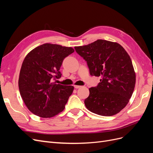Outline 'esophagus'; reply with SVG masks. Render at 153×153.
I'll return each mask as SVG.
<instances>
[{
    "label": "esophagus",
    "instance_id": "34e87169",
    "mask_svg": "<svg viewBox=\"0 0 153 153\" xmlns=\"http://www.w3.org/2000/svg\"><path fill=\"white\" fill-rule=\"evenodd\" d=\"M74 87H75V89H79V88L81 87V86H80V85H74Z\"/></svg>",
    "mask_w": 153,
    "mask_h": 153
}]
</instances>
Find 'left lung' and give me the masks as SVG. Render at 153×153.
Instances as JSON below:
<instances>
[{
    "label": "left lung",
    "mask_w": 153,
    "mask_h": 153,
    "mask_svg": "<svg viewBox=\"0 0 153 153\" xmlns=\"http://www.w3.org/2000/svg\"><path fill=\"white\" fill-rule=\"evenodd\" d=\"M75 49L87 62L90 75L101 77L98 85L89 89L84 101L87 108L102 116L119 113L129 102L136 81L126 51L117 43L103 39Z\"/></svg>",
    "instance_id": "left-lung-1"
}]
</instances>
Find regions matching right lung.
<instances>
[{
    "mask_svg": "<svg viewBox=\"0 0 153 153\" xmlns=\"http://www.w3.org/2000/svg\"><path fill=\"white\" fill-rule=\"evenodd\" d=\"M74 52L71 47L45 43L27 55L20 72L18 87L25 105L41 117H51L65 108L73 91L71 85L53 82L59 79L63 60Z\"/></svg>",
    "mask_w": 153,
    "mask_h": 153,
    "instance_id": "add662e5",
    "label": "right lung"
}]
</instances>
